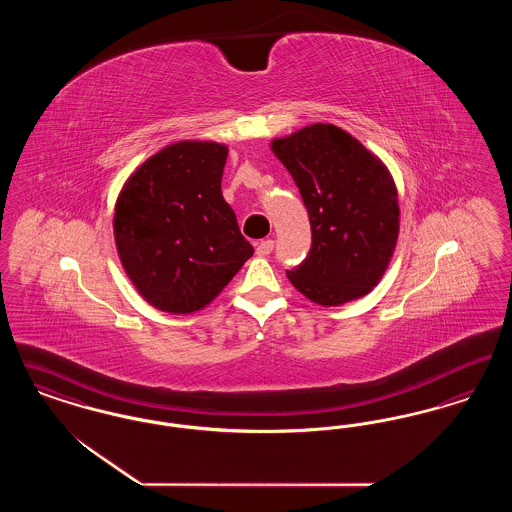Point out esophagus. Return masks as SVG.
Here are the masks:
<instances>
[{"label":"esophagus","instance_id":"34e87169","mask_svg":"<svg viewBox=\"0 0 512 512\" xmlns=\"http://www.w3.org/2000/svg\"><path fill=\"white\" fill-rule=\"evenodd\" d=\"M272 249H274V242H272V240H263V242H259V244H257L255 253H257L259 257H267V255L272 253Z\"/></svg>","mask_w":512,"mask_h":512}]
</instances>
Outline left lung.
<instances>
[{"label":"left lung","mask_w":512,"mask_h":512,"mask_svg":"<svg viewBox=\"0 0 512 512\" xmlns=\"http://www.w3.org/2000/svg\"><path fill=\"white\" fill-rule=\"evenodd\" d=\"M309 211L313 245L288 272L297 292L322 307L365 297L382 280L399 238V195L384 161L330 122L274 138Z\"/></svg>","instance_id":"obj_1"}]
</instances>
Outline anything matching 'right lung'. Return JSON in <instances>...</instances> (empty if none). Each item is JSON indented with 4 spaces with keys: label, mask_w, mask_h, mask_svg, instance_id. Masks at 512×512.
I'll return each mask as SVG.
<instances>
[{
    "label": "right lung",
    "mask_w": 512,
    "mask_h": 512,
    "mask_svg": "<svg viewBox=\"0 0 512 512\" xmlns=\"http://www.w3.org/2000/svg\"><path fill=\"white\" fill-rule=\"evenodd\" d=\"M226 157L224 144L174 142L122 184L117 253L134 288L163 313L205 309L253 255L220 190Z\"/></svg>",
    "instance_id": "right-lung-1"
}]
</instances>
